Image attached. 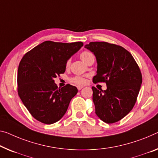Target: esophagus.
<instances>
[{
  "label": "esophagus",
  "instance_id": "obj_1",
  "mask_svg": "<svg viewBox=\"0 0 158 158\" xmlns=\"http://www.w3.org/2000/svg\"><path fill=\"white\" fill-rule=\"evenodd\" d=\"M77 89H78V90H81V89H82V87H83V86H77Z\"/></svg>",
  "mask_w": 158,
  "mask_h": 158
}]
</instances>
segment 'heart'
<instances>
[{
  "instance_id": "1",
  "label": "heart",
  "mask_w": 158,
  "mask_h": 158,
  "mask_svg": "<svg viewBox=\"0 0 158 158\" xmlns=\"http://www.w3.org/2000/svg\"><path fill=\"white\" fill-rule=\"evenodd\" d=\"M92 56V54L88 52H82L81 55H80V56H81V59L83 60L85 62V60L88 59V58ZM70 63V60H68L67 61V65L69 64ZM71 81L73 82V83H75L76 85H83L85 82V80L83 77H79V76H76V77H72L71 79Z\"/></svg>"
}]
</instances>
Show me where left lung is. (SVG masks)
Listing matches in <instances>:
<instances>
[{
    "label": "left lung",
    "instance_id": "obj_1",
    "mask_svg": "<svg viewBox=\"0 0 158 158\" xmlns=\"http://www.w3.org/2000/svg\"><path fill=\"white\" fill-rule=\"evenodd\" d=\"M85 47L96 57L98 67L93 82L106 84V90L92 87L95 114L104 122L115 123L135 105L142 84L139 67L132 55L121 46L95 42Z\"/></svg>",
    "mask_w": 158,
    "mask_h": 158
}]
</instances>
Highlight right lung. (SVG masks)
I'll return each mask as SVG.
<instances>
[{"label":"right lung","mask_w":158,"mask_h":158,"mask_svg":"<svg viewBox=\"0 0 158 158\" xmlns=\"http://www.w3.org/2000/svg\"><path fill=\"white\" fill-rule=\"evenodd\" d=\"M83 43L46 41L24 56L18 70V91L34 118L46 124L59 121L66 112L76 87L58 88L54 78L65 71L68 60Z\"/></svg>","instance_id":"right-lung-1"}]
</instances>
